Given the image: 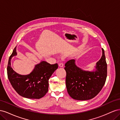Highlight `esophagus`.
Segmentation results:
<instances>
[{
  "mask_svg": "<svg viewBox=\"0 0 120 120\" xmlns=\"http://www.w3.org/2000/svg\"><path fill=\"white\" fill-rule=\"evenodd\" d=\"M59 66L60 68H63L64 67V64L62 63H60L59 64Z\"/></svg>",
  "mask_w": 120,
  "mask_h": 120,
  "instance_id": "obj_1",
  "label": "esophagus"
}]
</instances>
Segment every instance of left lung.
<instances>
[{
    "mask_svg": "<svg viewBox=\"0 0 120 120\" xmlns=\"http://www.w3.org/2000/svg\"><path fill=\"white\" fill-rule=\"evenodd\" d=\"M102 50V56L93 71L83 70L75 64V60L65 64L66 86L68 94L77 100H88L96 97L104 86L107 76V64Z\"/></svg>",
    "mask_w": 120,
    "mask_h": 120,
    "instance_id": "8db88e82",
    "label": "left lung"
}]
</instances>
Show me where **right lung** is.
Instances as JSON below:
<instances>
[{
  "mask_svg": "<svg viewBox=\"0 0 120 120\" xmlns=\"http://www.w3.org/2000/svg\"><path fill=\"white\" fill-rule=\"evenodd\" d=\"M16 55V46L9 57L7 68L11 85L21 96L28 99H41L48 92L49 79L58 68V64H50L45 61H41L35 65L30 74L21 75L17 74L11 67L12 57Z\"/></svg>",
  "mask_w": 120,
  "mask_h": 120,
  "instance_id": "add662e5",
  "label": "right lung"
}]
</instances>
